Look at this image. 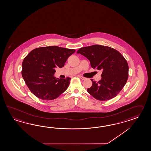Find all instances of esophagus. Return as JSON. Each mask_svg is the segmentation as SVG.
Returning <instances> with one entry per match:
<instances>
[{
  "label": "esophagus",
  "mask_w": 151,
  "mask_h": 151,
  "mask_svg": "<svg viewBox=\"0 0 151 151\" xmlns=\"http://www.w3.org/2000/svg\"><path fill=\"white\" fill-rule=\"evenodd\" d=\"M79 77L81 78L82 80H84L86 79V78L85 77H83V76H79Z\"/></svg>",
  "instance_id": "esophagus-1"
}]
</instances>
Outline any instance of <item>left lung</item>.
I'll use <instances>...</instances> for the list:
<instances>
[{"mask_svg":"<svg viewBox=\"0 0 151 151\" xmlns=\"http://www.w3.org/2000/svg\"><path fill=\"white\" fill-rule=\"evenodd\" d=\"M89 60L92 68L102 70L101 79H91L92 87L87 92L96 99L105 101L115 97L121 92L128 78L129 67L121 53L108 46L94 45L80 48L77 52Z\"/></svg>","mask_w":151,"mask_h":151,"instance_id":"left-lung-1","label":"left lung"}]
</instances>
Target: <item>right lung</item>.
<instances>
[{
	"instance_id": "obj_1",
	"label": "right lung",
	"mask_w": 151,
	"mask_h": 151,
	"mask_svg": "<svg viewBox=\"0 0 151 151\" xmlns=\"http://www.w3.org/2000/svg\"><path fill=\"white\" fill-rule=\"evenodd\" d=\"M74 49L57 46L42 47L32 50L22 63V75L34 95L41 99L51 100L65 92L71 78H57L55 68H62Z\"/></svg>"
}]
</instances>
